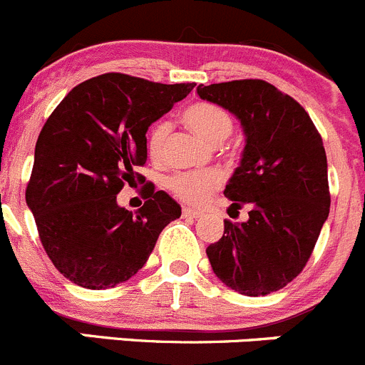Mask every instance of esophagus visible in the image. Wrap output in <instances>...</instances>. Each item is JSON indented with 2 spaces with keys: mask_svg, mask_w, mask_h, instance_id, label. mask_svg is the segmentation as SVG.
Wrapping results in <instances>:
<instances>
[{
  "mask_svg": "<svg viewBox=\"0 0 365 365\" xmlns=\"http://www.w3.org/2000/svg\"><path fill=\"white\" fill-rule=\"evenodd\" d=\"M204 212L198 211V209H191V207H182V216H190V218H198Z\"/></svg>",
  "mask_w": 365,
  "mask_h": 365,
  "instance_id": "esophagus-1",
  "label": "esophagus"
}]
</instances>
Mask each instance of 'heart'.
Returning <instances> with one entry per match:
<instances>
[{
	"label": "heart",
	"instance_id": "1",
	"mask_svg": "<svg viewBox=\"0 0 365 365\" xmlns=\"http://www.w3.org/2000/svg\"><path fill=\"white\" fill-rule=\"evenodd\" d=\"M182 120L191 131L215 145L229 138L234 129L232 115L225 108L215 103H205V101L190 104L182 111ZM168 131H170L168 122L160 120L147 133L145 149L153 161H160L163 158ZM222 174L218 170L179 172L167 179V187L174 197L186 204H202L212 191L222 186Z\"/></svg>",
	"mask_w": 365,
	"mask_h": 365
}]
</instances>
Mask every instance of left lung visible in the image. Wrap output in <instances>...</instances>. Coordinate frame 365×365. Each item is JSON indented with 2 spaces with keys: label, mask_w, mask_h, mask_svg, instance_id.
<instances>
[{
  "label": "left lung",
  "mask_w": 365,
  "mask_h": 365,
  "mask_svg": "<svg viewBox=\"0 0 365 365\" xmlns=\"http://www.w3.org/2000/svg\"><path fill=\"white\" fill-rule=\"evenodd\" d=\"M197 93L236 115L247 138L223 195L230 207L247 204L248 220H225L205 254L227 287L264 297L300 275L330 212L323 140L302 104L262 79L198 85Z\"/></svg>",
  "instance_id": "8db88e82"
}]
</instances>
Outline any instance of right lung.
<instances>
[{
	"instance_id": "right-lung-1",
	"label": "right lung",
	"mask_w": 365,
	"mask_h": 365,
	"mask_svg": "<svg viewBox=\"0 0 365 365\" xmlns=\"http://www.w3.org/2000/svg\"><path fill=\"white\" fill-rule=\"evenodd\" d=\"M193 86L108 72L74 86L46 120L26 204L46 254L76 286L99 291L129 280L181 216V205L153 182L136 212L120 207L117 195L143 179L135 168L147 161L149 125Z\"/></svg>"
}]
</instances>
